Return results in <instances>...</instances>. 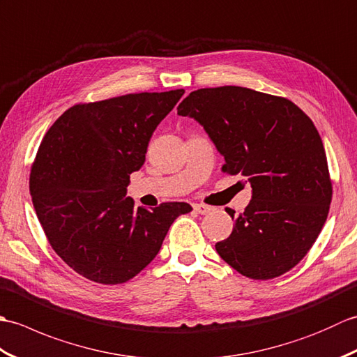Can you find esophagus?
I'll use <instances>...</instances> for the list:
<instances>
[{
	"label": "esophagus",
	"instance_id": "34e87169",
	"mask_svg": "<svg viewBox=\"0 0 357 357\" xmlns=\"http://www.w3.org/2000/svg\"><path fill=\"white\" fill-rule=\"evenodd\" d=\"M193 208H195V211H198L199 215H208L210 211L213 210V207L206 206V204H195Z\"/></svg>",
	"mask_w": 357,
	"mask_h": 357
}]
</instances>
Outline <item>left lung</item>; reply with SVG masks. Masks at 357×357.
<instances>
[{
	"label": "left lung",
	"instance_id": "obj_1",
	"mask_svg": "<svg viewBox=\"0 0 357 357\" xmlns=\"http://www.w3.org/2000/svg\"><path fill=\"white\" fill-rule=\"evenodd\" d=\"M225 159L222 172L252 184V201L234 218L216 252L241 275L273 279L298 265L327 221L331 179L313 121L298 105L238 86L199 89L179 104Z\"/></svg>",
	"mask_w": 357,
	"mask_h": 357
}]
</instances>
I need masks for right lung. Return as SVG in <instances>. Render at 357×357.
Returning <instances> with one entry per match:
<instances>
[{
  "mask_svg": "<svg viewBox=\"0 0 357 357\" xmlns=\"http://www.w3.org/2000/svg\"><path fill=\"white\" fill-rule=\"evenodd\" d=\"M184 95L128 93L77 104L44 135L30 170V195L56 255L98 284L127 282L155 259L187 202L135 208L126 196L158 124Z\"/></svg>",
  "mask_w": 357,
  "mask_h": 357,
  "instance_id": "obj_1",
  "label": "right lung"
}]
</instances>
